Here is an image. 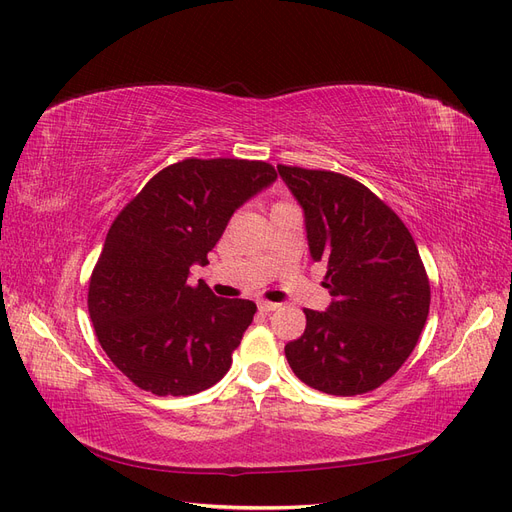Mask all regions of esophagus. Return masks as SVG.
Returning <instances> with one entry per match:
<instances>
[{
    "instance_id": "34e87169",
    "label": "esophagus",
    "mask_w": 512,
    "mask_h": 512,
    "mask_svg": "<svg viewBox=\"0 0 512 512\" xmlns=\"http://www.w3.org/2000/svg\"><path fill=\"white\" fill-rule=\"evenodd\" d=\"M257 308L261 312H274L280 308V304H272V301H257Z\"/></svg>"
}]
</instances>
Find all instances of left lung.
<instances>
[{"label": "left lung", "instance_id": "8db88e82", "mask_svg": "<svg viewBox=\"0 0 512 512\" xmlns=\"http://www.w3.org/2000/svg\"><path fill=\"white\" fill-rule=\"evenodd\" d=\"M304 211L314 261L327 263L325 312L285 346L301 382L335 396L382 386L418 344L430 285L409 230L371 189L331 170L278 166Z\"/></svg>", "mask_w": 512, "mask_h": 512}]
</instances>
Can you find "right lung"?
<instances>
[{"label":"right lung","mask_w":512,"mask_h":512,"mask_svg":"<svg viewBox=\"0 0 512 512\" xmlns=\"http://www.w3.org/2000/svg\"><path fill=\"white\" fill-rule=\"evenodd\" d=\"M266 162L189 158L149 179L109 227L88 312L105 354L158 396L211 388L253 323L249 299H223L189 268L206 266L238 208L276 181Z\"/></svg>","instance_id":"1"}]
</instances>
